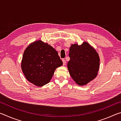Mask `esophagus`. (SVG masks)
<instances>
[{
  "instance_id": "esophagus-1",
  "label": "esophagus",
  "mask_w": 121,
  "mask_h": 121,
  "mask_svg": "<svg viewBox=\"0 0 121 121\" xmlns=\"http://www.w3.org/2000/svg\"><path fill=\"white\" fill-rule=\"evenodd\" d=\"M62 62H63V65H66V61L65 60V59H63L62 60Z\"/></svg>"
}]
</instances>
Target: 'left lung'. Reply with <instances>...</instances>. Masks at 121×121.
I'll return each instance as SVG.
<instances>
[{"label":"left lung","instance_id":"left-lung-1","mask_svg":"<svg viewBox=\"0 0 121 121\" xmlns=\"http://www.w3.org/2000/svg\"><path fill=\"white\" fill-rule=\"evenodd\" d=\"M67 67L72 78L78 85H84L95 78L99 69L100 59L97 51L87 42L69 48Z\"/></svg>","mask_w":121,"mask_h":121}]
</instances>
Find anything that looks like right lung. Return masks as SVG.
Returning a JSON list of instances; mask_svg holds the SVG:
<instances>
[{"instance_id":"right-lung-1","label":"right lung","mask_w":121,"mask_h":121,"mask_svg":"<svg viewBox=\"0 0 121 121\" xmlns=\"http://www.w3.org/2000/svg\"><path fill=\"white\" fill-rule=\"evenodd\" d=\"M62 65L58 52L53 47L37 40L24 51L21 69L29 82L42 86L50 81L56 68Z\"/></svg>"}]
</instances>
